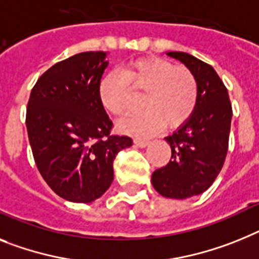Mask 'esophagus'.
<instances>
[{"label":"esophagus","instance_id":"1","mask_svg":"<svg viewBox=\"0 0 259 259\" xmlns=\"http://www.w3.org/2000/svg\"><path fill=\"white\" fill-rule=\"evenodd\" d=\"M134 143H136L138 147H146L149 145V141H145V140H134Z\"/></svg>","mask_w":259,"mask_h":259}]
</instances>
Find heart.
<instances>
[{
    "instance_id": "b5f03b06",
    "label": "heart",
    "mask_w": 259,
    "mask_h": 259,
    "mask_svg": "<svg viewBox=\"0 0 259 259\" xmlns=\"http://www.w3.org/2000/svg\"><path fill=\"white\" fill-rule=\"evenodd\" d=\"M146 92L140 113L125 117L118 130L136 137H149L164 126L177 129L196 109L199 84L192 71L160 58L129 63L122 72H110L100 81L99 97L106 110L121 116L132 106L134 91Z\"/></svg>"
}]
</instances>
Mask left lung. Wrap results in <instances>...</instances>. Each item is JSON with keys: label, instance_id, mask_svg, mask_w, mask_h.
<instances>
[{"label": "left lung", "instance_id": "obj_1", "mask_svg": "<svg viewBox=\"0 0 259 259\" xmlns=\"http://www.w3.org/2000/svg\"><path fill=\"white\" fill-rule=\"evenodd\" d=\"M167 55L192 71L199 100L191 118L164 140L171 147L167 166L153 172L155 191L170 199H187L207 191L220 174L229 146L232 104L213 67L187 52Z\"/></svg>", "mask_w": 259, "mask_h": 259}]
</instances>
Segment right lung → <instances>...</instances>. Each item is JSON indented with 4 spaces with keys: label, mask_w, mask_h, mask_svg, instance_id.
Listing matches in <instances>:
<instances>
[{
    "label": "right lung",
    "mask_w": 259,
    "mask_h": 259,
    "mask_svg": "<svg viewBox=\"0 0 259 259\" xmlns=\"http://www.w3.org/2000/svg\"><path fill=\"white\" fill-rule=\"evenodd\" d=\"M106 52L76 54L38 79L26 127L39 172L56 195L91 203L113 182V160L132 138L112 136L113 122L99 97Z\"/></svg>",
    "instance_id": "right-lung-1"
}]
</instances>
